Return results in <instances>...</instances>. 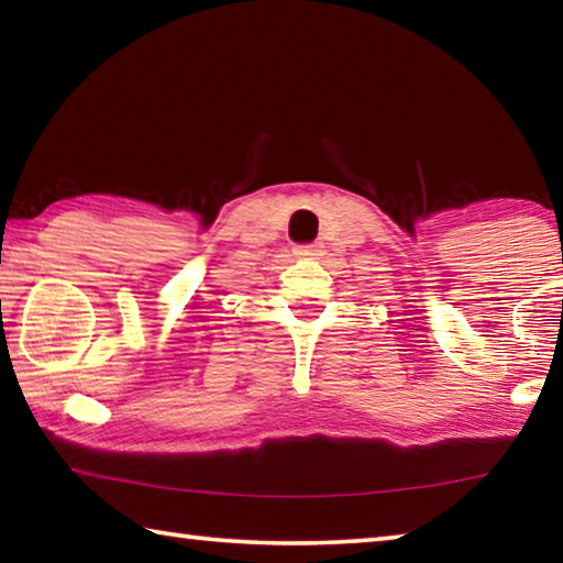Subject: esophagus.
<instances>
[{"mask_svg": "<svg viewBox=\"0 0 563 563\" xmlns=\"http://www.w3.org/2000/svg\"><path fill=\"white\" fill-rule=\"evenodd\" d=\"M295 255H298V258H318V255H322V245L320 243L298 245L295 247Z\"/></svg>", "mask_w": 563, "mask_h": 563, "instance_id": "esophagus-1", "label": "esophagus"}]
</instances>
